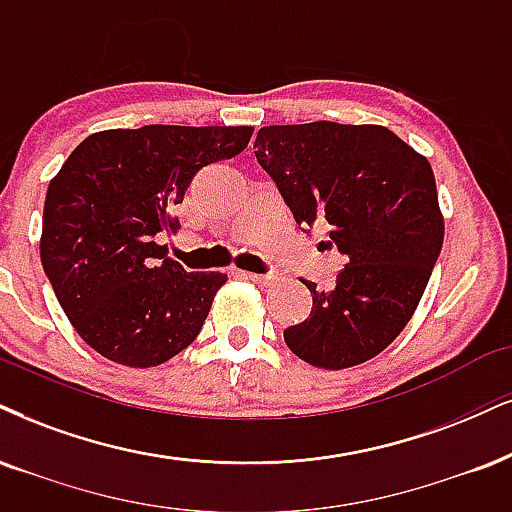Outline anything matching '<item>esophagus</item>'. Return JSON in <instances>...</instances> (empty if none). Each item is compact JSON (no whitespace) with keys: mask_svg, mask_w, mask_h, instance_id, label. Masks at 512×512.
<instances>
[{"mask_svg":"<svg viewBox=\"0 0 512 512\" xmlns=\"http://www.w3.org/2000/svg\"><path fill=\"white\" fill-rule=\"evenodd\" d=\"M237 275L242 277V280L254 282V285H258V287H266L273 282V275H258V273H237Z\"/></svg>","mask_w":512,"mask_h":512,"instance_id":"obj_1","label":"esophagus"}]
</instances>
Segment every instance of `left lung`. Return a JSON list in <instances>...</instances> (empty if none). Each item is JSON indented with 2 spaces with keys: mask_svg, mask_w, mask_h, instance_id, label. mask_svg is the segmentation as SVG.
I'll use <instances>...</instances> for the list:
<instances>
[{
  "mask_svg": "<svg viewBox=\"0 0 512 512\" xmlns=\"http://www.w3.org/2000/svg\"><path fill=\"white\" fill-rule=\"evenodd\" d=\"M256 159L299 225H332L346 258L311 315L285 330L301 361L325 370L361 365L399 337L418 308L444 244L430 161L384 125L315 121L258 130Z\"/></svg>",
  "mask_w": 512,
  "mask_h": 512,
  "instance_id": "1",
  "label": "left lung"
}]
</instances>
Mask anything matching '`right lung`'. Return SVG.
Listing matches in <instances>:
<instances>
[{"label": "right lung", "instance_id": "add662e5", "mask_svg": "<svg viewBox=\"0 0 512 512\" xmlns=\"http://www.w3.org/2000/svg\"><path fill=\"white\" fill-rule=\"evenodd\" d=\"M251 125H144L82 140L44 199L40 256L75 332L113 363L151 368L197 339L223 273H189L156 244L197 170L246 149Z\"/></svg>", "mask_w": 512, "mask_h": 512}]
</instances>
